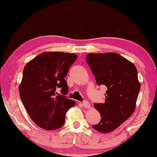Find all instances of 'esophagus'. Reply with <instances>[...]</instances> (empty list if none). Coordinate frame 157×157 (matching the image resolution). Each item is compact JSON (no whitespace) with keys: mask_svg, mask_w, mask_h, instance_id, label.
<instances>
[{"mask_svg":"<svg viewBox=\"0 0 157 157\" xmlns=\"http://www.w3.org/2000/svg\"><path fill=\"white\" fill-rule=\"evenodd\" d=\"M82 105H83L85 108H86V109H88V108L90 107L89 102L87 101V100H84V101L82 102Z\"/></svg>","mask_w":157,"mask_h":157,"instance_id":"obj_1","label":"esophagus"}]
</instances>
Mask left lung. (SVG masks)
I'll use <instances>...</instances> for the list:
<instances>
[{"instance_id":"8db88e82","label":"left lung","mask_w":157,"mask_h":157,"mask_svg":"<svg viewBox=\"0 0 157 157\" xmlns=\"http://www.w3.org/2000/svg\"><path fill=\"white\" fill-rule=\"evenodd\" d=\"M86 62L98 86L107 87L104 103H94L101 120L93 125L99 132L114 131L132 115L140 91L136 68L117 53H90Z\"/></svg>"}]
</instances>
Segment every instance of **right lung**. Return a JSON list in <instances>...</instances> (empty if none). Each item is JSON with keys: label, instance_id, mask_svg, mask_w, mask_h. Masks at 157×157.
I'll return each mask as SVG.
<instances>
[{"label": "right lung", "instance_id": "obj_1", "mask_svg": "<svg viewBox=\"0 0 157 157\" xmlns=\"http://www.w3.org/2000/svg\"><path fill=\"white\" fill-rule=\"evenodd\" d=\"M77 58L68 52H44L25 66L20 97L32 121L45 130L62 127L67 111L75 105L64 95L68 91L65 77ZM57 87L62 95H56Z\"/></svg>", "mask_w": 157, "mask_h": 157}]
</instances>
